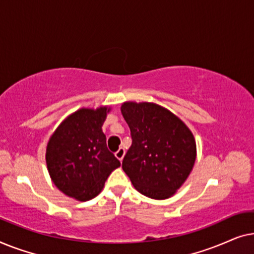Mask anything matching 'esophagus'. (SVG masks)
I'll return each instance as SVG.
<instances>
[{
    "instance_id": "1",
    "label": "esophagus",
    "mask_w": 254,
    "mask_h": 254,
    "mask_svg": "<svg viewBox=\"0 0 254 254\" xmlns=\"http://www.w3.org/2000/svg\"><path fill=\"white\" fill-rule=\"evenodd\" d=\"M125 149L124 148H119V150H118L117 152H116V157L119 159L120 162H123V159H124V156H125Z\"/></svg>"
}]
</instances>
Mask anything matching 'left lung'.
Segmentation results:
<instances>
[{"label": "left lung", "mask_w": 254, "mask_h": 254, "mask_svg": "<svg viewBox=\"0 0 254 254\" xmlns=\"http://www.w3.org/2000/svg\"><path fill=\"white\" fill-rule=\"evenodd\" d=\"M121 113L131 134L123 169L135 190L156 200L172 196L192 172L196 143L176 114L158 104L125 102Z\"/></svg>", "instance_id": "left-lung-1"}]
</instances>
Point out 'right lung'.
I'll return each mask as SVG.
<instances>
[{"label":"right lung","instance_id":"right-lung-1","mask_svg":"<svg viewBox=\"0 0 254 254\" xmlns=\"http://www.w3.org/2000/svg\"><path fill=\"white\" fill-rule=\"evenodd\" d=\"M109 106L79 109L59 125L46 148V164L52 182L62 193L88 201L102 192L119 159L107 149L102 126Z\"/></svg>","mask_w":254,"mask_h":254}]
</instances>
